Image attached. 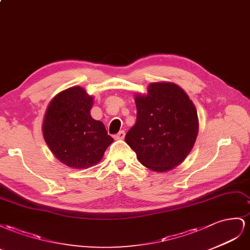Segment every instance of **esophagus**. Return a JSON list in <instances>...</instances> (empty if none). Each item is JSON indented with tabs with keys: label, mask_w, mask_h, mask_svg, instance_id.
Here are the masks:
<instances>
[{
	"label": "esophagus",
	"mask_w": 250,
	"mask_h": 250,
	"mask_svg": "<svg viewBox=\"0 0 250 250\" xmlns=\"http://www.w3.org/2000/svg\"><path fill=\"white\" fill-rule=\"evenodd\" d=\"M125 131H120L118 134H116L115 136H114V138H115L116 140H123L125 138Z\"/></svg>",
	"instance_id": "obj_1"
}]
</instances>
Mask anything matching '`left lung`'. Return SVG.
<instances>
[{"instance_id":"1","label":"left lung","mask_w":250,"mask_h":250,"mask_svg":"<svg viewBox=\"0 0 250 250\" xmlns=\"http://www.w3.org/2000/svg\"><path fill=\"white\" fill-rule=\"evenodd\" d=\"M134 99L137 119L125 142L146 167L157 173L174 169L190 153L198 136L195 104L182 88L169 82L149 83L147 93Z\"/></svg>"}]
</instances>
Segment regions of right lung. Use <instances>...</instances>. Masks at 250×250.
Returning <instances> with one entry per match:
<instances>
[{
  "label": "right lung",
  "mask_w": 250,
  "mask_h": 250,
  "mask_svg": "<svg viewBox=\"0 0 250 250\" xmlns=\"http://www.w3.org/2000/svg\"><path fill=\"white\" fill-rule=\"evenodd\" d=\"M93 104V96L75 85L60 92L48 104L42 136L55 158L69 167L96 166L114 141L102 121L92 118Z\"/></svg>",
  "instance_id": "1"
}]
</instances>
